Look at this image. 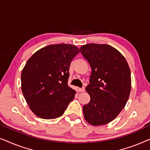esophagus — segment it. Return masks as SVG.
<instances>
[{
  "mask_svg": "<svg viewBox=\"0 0 150 150\" xmlns=\"http://www.w3.org/2000/svg\"><path fill=\"white\" fill-rule=\"evenodd\" d=\"M78 90H79V92H84V91H85V88H84V87H82V88H79V89H78Z\"/></svg>",
  "mask_w": 150,
  "mask_h": 150,
  "instance_id": "esophagus-1",
  "label": "esophagus"
}]
</instances>
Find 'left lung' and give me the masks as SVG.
Segmentation results:
<instances>
[{
  "label": "left lung",
  "mask_w": 150,
  "mask_h": 150,
  "mask_svg": "<svg viewBox=\"0 0 150 150\" xmlns=\"http://www.w3.org/2000/svg\"><path fill=\"white\" fill-rule=\"evenodd\" d=\"M80 50L91 68L85 89L90 102L83 106L84 117L93 126L106 124L128 102L131 89L128 64L117 50L107 44H86Z\"/></svg>",
  "instance_id": "left-lung-1"
}]
</instances>
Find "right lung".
<instances>
[{
    "label": "right lung",
    "instance_id": "1",
    "mask_svg": "<svg viewBox=\"0 0 150 150\" xmlns=\"http://www.w3.org/2000/svg\"><path fill=\"white\" fill-rule=\"evenodd\" d=\"M80 52L71 44L50 45L37 51L21 74L22 91L30 110L46 120L62 115L76 91L67 85L69 65Z\"/></svg>",
    "mask_w": 150,
    "mask_h": 150
}]
</instances>
